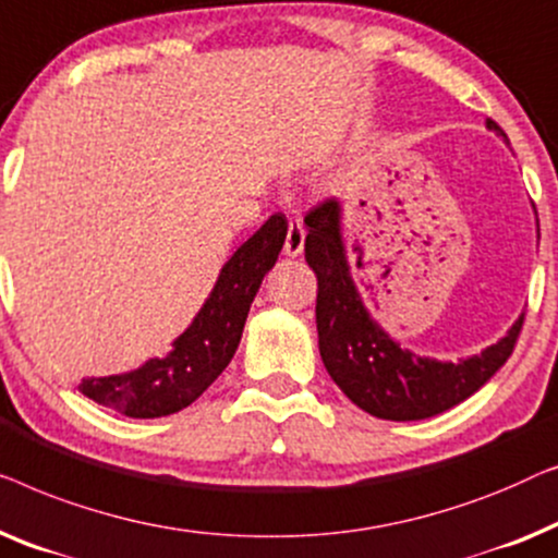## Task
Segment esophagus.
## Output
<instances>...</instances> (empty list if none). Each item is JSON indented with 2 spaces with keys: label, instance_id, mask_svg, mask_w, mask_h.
Segmentation results:
<instances>
[{
  "label": "esophagus",
  "instance_id": "1",
  "mask_svg": "<svg viewBox=\"0 0 558 558\" xmlns=\"http://www.w3.org/2000/svg\"><path fill=\"white\" fill-rule=\"evenodd\" d=\"M303 245H305V227H303L301 219H290L282 253H286L288 257H298L303 253Z\"/></svg>",
  "mask_w": 558,
  "mask_h": 558
}]
</instances>
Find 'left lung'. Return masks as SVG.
<instances>
[{"label": "left lung", "instance_id": "obj_1", "mask_svg": "<svg viewBox=\"0 0 558 558\" xmlns=\"http://www.w3.org/2000/svg\"><path fill=\"white\" fill-rule=\"evenodd\" d=\"M485 125L506 138L496 121L488 119ZM305 263L318 278L320 359L343 395L364 412L391 422L435 417L475 395L513 354L523 316L498 343L458 364L402 349L372 318L351 278L341 234V204L320 202L305 215Z\"/></svg>", "mask_w": 558, "mask_h": 558}]
</instances>
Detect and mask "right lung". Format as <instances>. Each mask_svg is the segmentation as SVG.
Wrapping results in <instances>:
<instances>
[{"mask_svg":"<svg viewBox=\"0 0 558 558\" xmlns=\"http://www.w3.org/2000/svg\"><path fill=\"white\" fill-rule=\"evenodd\" d=\"M288 234V219L272 215L222 265L211 293L192 326L161 359L125 374L90 376L77 389L93 402L136 420L167 417L190 407L230 364L240 347L250 305L260 282L276 265Z\"/></svg>","mask_w":558,"mask_h":558,"instance_id":"right-lung-1","label":"right lung"}]
</instances>
